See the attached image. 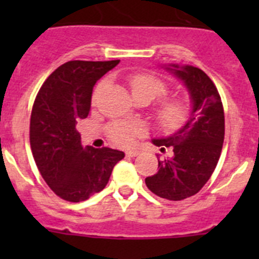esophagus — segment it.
Instances as JSON below:
<instances>
[{
    "label": "esophagus",
    "instance_id": "34e87169",
    "mask_svg": "<svg viewBox=\"0 0 259 259\" xmlns=\"http://www.w3.org/2000/svg\"><path fill=\"white\" fill-rule=\"evenodd\" d=\"M125 154H127L128 157H137V155L140 154V152H139V150H127Z\"/></svg>",
    "mask_w": 259,
    "mask_h": 259
}]
</instances>
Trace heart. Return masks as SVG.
Wrapping results in <instances>:
<instances>
[{
  "label": "heart",
  "instance_id": "1",
  "mask_svg": "<svg viewBox=\"0 0 259 259\" xmlns=\"http://www.w3.org/2000/svg\"><path fill=\"white\" fill-rule=\"evenodd\" d=\"M107 81H102L97 88L95 98L106 87ZM128 84L132 91L134 97H148L152 101L154 98L166 95V84L158 77L148 74H135L128 77ZM191 115V106L187 100L178 98L164 102L158 110V119L161 124L167 130H178L185 124ZM146 128L143 123H125L118 122L110 127L109 134L111 140L118 145L130 146L136 141L137 137L144 136Z\"/></svg>",
  "mask_w": 259,
  "mask_h": 259
}]
</instances>
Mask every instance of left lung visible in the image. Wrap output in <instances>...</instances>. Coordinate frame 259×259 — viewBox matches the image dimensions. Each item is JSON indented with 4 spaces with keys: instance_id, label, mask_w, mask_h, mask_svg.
Segmentation results:
<instances>
[{
    "instance_id": "obj_1",
    "label": "left lung",
    "mask_w": 259,
    "mask_h": 259,
    "mask_svg": "<svg viewBox=\"0 0 259 259\" xmlns=\"http://www.w3.org/2000/svg\"><path fill=\"white\" fill-rule=\"evenodd\" d=\"M162 68L185 87L191 115L178 131L152 140L161 152L171 148L172 157L158 159L157 174L145 184L158 197L180 201L200 192L217 167L224 140L223 105L211 79L198 67L171 63Z\"/></svg>"
}]
</instances>
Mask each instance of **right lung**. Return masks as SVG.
Masks as SVG:
<instances>
[{
  "label": "right lung",
  "mask_w": 259,
  "mask_h": 259,
  "mask_svg": "<svg viewBox=\"0 0 259 259\" xmlns=\"http://www.w3.org/2000/svg\"><path fill=\"white\" fill-rule=\"evenodd\" d=\"M119 61H70L42 84L32 107L29 141L37 168L57 196L70 202L88 200L106 187L124 153L83 146L76 123L88 116L97 80Z\"/></svg>",
  "instance_id": "add662e5"
}]
</instances>
